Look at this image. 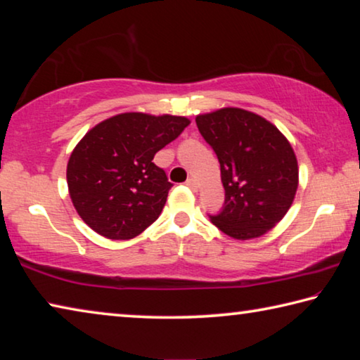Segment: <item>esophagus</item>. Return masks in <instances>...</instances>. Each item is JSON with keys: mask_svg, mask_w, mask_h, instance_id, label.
I'll list each match as a JSON object with an SVG mask.
<instances>
[{"mask_svg": "<svg viewBox=\"0 0 360 360\" xmlns=\"http://www.w3.org/2000/svg\"><path fill=\"white\" fill-rule=\"evenodd\" d=\"M186 186H190L193 191H196L198 190V181L195 179H188L186 180Z\"/></svg>", "mask_w": 360, "mask_h": 360, "instance_id": "1", "label": "esophagus"}]
</instances>
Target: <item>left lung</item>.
<instances>
[{
    "label": "left lung",
    "mask_w": 360,
    "mask_h": 360,
    "mask_svg": "<svg viewBox=\"0 0 360 360\" xmlns=\"http://www.w3.org/2000/svg\"><path fill=\"white\" fill-rule=\"evenodd\" d=\"M199 134L217 154L225 188L211 222L235 240H254L285 217L295 201L300 167L286 136L262 115L222 108L196 115Z\"/></svg>",
    "instance_id": "1"
}]
</instances>
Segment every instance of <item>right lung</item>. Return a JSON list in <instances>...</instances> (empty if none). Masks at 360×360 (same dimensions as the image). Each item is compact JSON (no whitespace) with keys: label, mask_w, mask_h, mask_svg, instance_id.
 <instances>
[{"label":"right lung","mask_w":360,"mask_h":360,"mask_svg":"<svg viewBox=\"0 0 360 360\" xmlns=\"http://www.w3.org/2000/svg\"><path fill=\"white\" fill-rule=\"evenodd\" d=\"M190 119L124 112L88 130L68 162L69 195L77 214L109 240H131L162 212L172 184L153 162Z\"/></svg>","instance_id":"right-lung-1"}]
</instances>
